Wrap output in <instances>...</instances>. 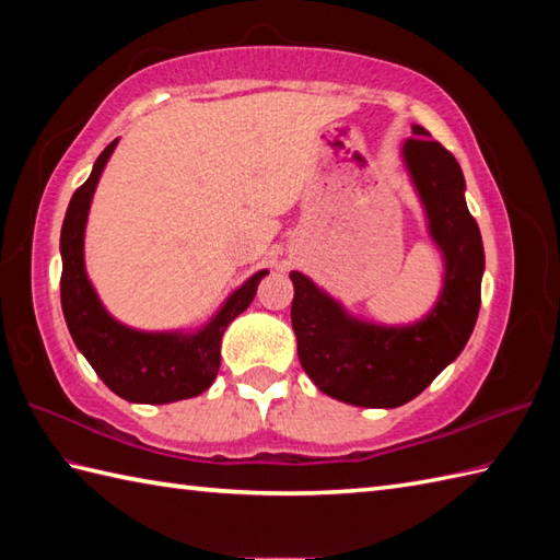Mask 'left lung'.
Masks as SVG:
<instances>
[{
	"label": "left lung",
	"instance_id": "1",
	"mask_svg": "<svg viewBox=\"0 0 560 560\" xmlns=\"http://www.w3.org/2000/svg\"><path fill=\"white\" fill-rule=\"evenodd\" d=\"M401 144V161L443 257V291L411 325H377L351 315L301 271H291V325L307 377L353 407L395 409L419 397L469 341L481 305L483 243L464 199L457 159L421 125Z\"/></svg>",
	"mask_w": 560,
	"mask_h": 560
}]
</instances>
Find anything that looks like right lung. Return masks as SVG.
Here are the masks:
<instances>
[{
	"label": "right lung",
	"mask_w": 560,
	"mask_h": 560,
	"mask_svg": "<svg viewBox=\"0 0 560 560\" xmlns=\"http://www.w3.org/2000/svg\"><path fill=\"white\" fill-rule=\"evenodd\" d=\"M115 139L93 163L67 207L59 235L62 253V313L77 349L86 355L93 371L117 397L135 404H171L197 397L217 380L221 365V337L233 319L253 303L267 269L253 273L235 289L207 325L195 331H141L127 327L105 311L83 261V233H86L93 192L117 147Z\"/></svg>",
	"instance_id": "obj_1"
}]
</instances>
